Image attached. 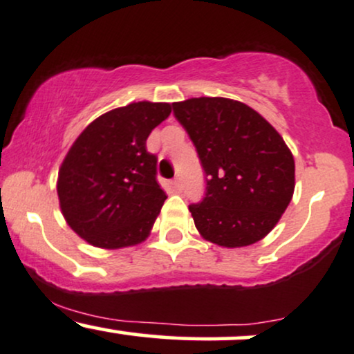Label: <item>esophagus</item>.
Here are the masks:
<instances>
[{
    "label": "esophagus",
    "mask_w": 354,
    "mask_h": 354,
    "mask_svg": "<svg viewBox=\"0 0 354 354\" xmlns=\"http://www.w3.org/2000/svg\"><path fill=\"white\" fill-rule=\"evenodd\" d=\"M172 185H174V189H176V190H180L182 189V184H180V178H174V180H172Z\"/></svg>",
    "instance_id": "1"
}]
</instances>
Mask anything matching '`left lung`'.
<instances>
[{
    "label": "left lung",
    "instance_id": "1",
    "mask_svg": "<svg viewBox=\"0 0 354 354\" xmlns=\"http://www.w3.org/2000/svg\"><path fill=\"white\" fill-rule=\"evenodd\" d=\"M205 174V197L189 205L201 235L247 247L277 225L295 190V160L283 137L247 104L192 97L172 104Z\"/></svg>",
    "mask_w": 354,
    "mask_h": 354
}]
</instances>
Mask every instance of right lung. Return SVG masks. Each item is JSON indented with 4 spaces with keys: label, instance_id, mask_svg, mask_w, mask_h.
<instances>
[{
    "label": "right lung",
    "instance_id": "add662e5",
    "mask_svg": "<svg viewBox=\"0 0 354 354\" xmlns=\"http://www.w3.org/2000/svg\"><path fill=\"white\" fill-rule=\"evenodd\" d=\"M167 102H132L87 126L62 160L57 197L68 225L87 243L122 248L144 242L167 198L145 140L170 115Z\"/></svg>",
    "mask_w": 354,
    "mask_h": 354
}]
</instances>
